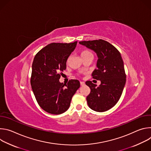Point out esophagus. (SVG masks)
<instances>
[{
	"label": "esophagus",
	"instance_id": "obj_1",
	"mask_svg": "<svg viewBox=\"0 0 151 151\" xmlns=\"http://www.w3.org/2000/svg\"><path fill=\"white\" fill-rule=\"evenodd\" d=\"M80 84H81V86H84V85H85V83L84 82L81 81V82H80Z\"/></svg>",
	"mask_w": 151,
	"mask_h": 151
}]
</instances>
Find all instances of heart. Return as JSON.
<instances>
[{"label":"heart","mask_w":151,"mask_h":151,"mask_svg":"<svg viewBox=\"0 0 151 151\" xmlns=\"http://www.w3.org/2000/svg\"><path fill=\"white\" fill-rule=\"evenodd\" d=\"M90 54H92V53L88 51H84L83 52H82L81 53V57L82 56H84V55H90Z\"/></svg>","instance_id":"b5f03b06"}]
</instances>
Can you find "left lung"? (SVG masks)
I'll return each instance as SVG.
<instances>
[{"mask_svg":"<svg viewBox=\"0 0 151 151\" xmlns=\"http://www.w3.org/2000/svg\"><path fill=\"white\" fill-rule=\"evenodd\" d=\"M79 44L93 50L97 55V69L93 78L101 81L97 85L87 81L91 92L87 97L90 108L102 112L113 107L119 100L126 82L124 62L120 52L108 42L102 39L81 41Z\"/></svg>","mask_w":151,"mask_h":151,"instance_id":"left-lung-1","label":"left lung"}]
</instances>
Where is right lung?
<instances>
[{
    "label": "right lung",
    "mask_w": 151,
    "mask_h": 151,
    "mask_svg": "<svg viewBox=\"0 0 151 151\" xmlns=\"http://www.w3.org/2000/svg\"><path fill=\"white\" fill-rule=\"evenodd\" d=\"M73 43H52L35 55L31 76V86L41 108L49 114L59 115L69 108L80 82L71 79L65 84L59 81L61 72L66 69V61L74 51Z\"/></svg>",
    "instance_id": "1"
}]
</instances>
